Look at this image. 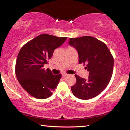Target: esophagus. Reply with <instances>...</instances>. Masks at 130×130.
<instances>
[{"instance_id": "obj_1", "label": "esophagus", "mask_w": 130, "mask_h": 130, "mask_svg": "<svg viewBox=\"0 0 130 130\" xmlns=\"http://www.w3.org/2000/svg\"><path fill=\"white\" fill-rule=\"evenodd\" d=\"M68 74H67V73H62V77H66V76H68Z\"/></svg>"}]
</instances>
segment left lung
<instances>
[{
    "instance_id": "8db88e82",
    "label": "left lung",
    "mask_w": 130,
    "mask_h": 130,
    "mask_svg": "<svg viewBox=\"0 0 130 130\" xmlns=\"http://www.w3.org/2000/svg\"><path fill=\"white\" fill-rule=\"evenodd\" d=\"M69 44L78 54V63L86 65L88 78L75 74L76 83L71 87L74 96L88 100L99 94L111 80L113 73V57L107 45L91 36L70 38Z\"/></svg>"
}]
</instances>
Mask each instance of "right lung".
<instances>
[{
    "instance_id": "right-lung-1",
    "label": "right lung",
    "mask_w": 130,
    "mask_h": 130,
    "mask_svg": "<svg viewBox=\"0 0 130 130\" xmlns=\"http://www.w3.org/2000/svg\"><path fill=\"white\" fill-rule=\"evenodd\" d=\"M67 37L47 34L37 36L26 43L18 55L15 74L19 84L31 96L38 99L49 98L56 88L61 74H53L44 65L52 58L54 50Z\"/></svg>"
}]
</instances>
